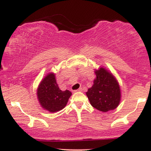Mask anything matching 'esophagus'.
<instances>
[{
    "label": "esophagus",
    "mask_w": 151,
    "mask_h": 151,
    "mask_svg": "<svg viewBox=\"0 0 151 151\" xmlns=\"http://www.w3.org/2000/svg\"><path fill=\"white\" fill-rule=\"evenodd\" d=\"M81 91V89H77V90H74V92H78V91Z\"/></svg>",
    "instance_id": "34e87169"
}]
</instances>
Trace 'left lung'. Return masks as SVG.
I'll return each mask as SVG.
<instances>
[{"mask_svg":"<svg viewBox=\"0 0 151 151\" xmlns=\"http://www.w3.org/2000/svg\"><path fill=\"white\" fill-rule=\"evenodd\" d=\"M93 84L86 93L93 108L102 112L114 110L121 101L119 82L114 75L103 67L95 70Z\"/></svg>","mask_w":151,"mask_h":151,"instance_id":"1","label":"left lung"}]
</instances>
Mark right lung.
<instances>
[{
    "label": "right lung",
    "instance_id": "right-lung-1",
    "mask_svg": "<svg viewBox=\"0 0 151 151\" xmlns=\"http://www.w3.org/2000/svg\"><path fill=\"white\" fill-rule=\"evenodd\" d=\"M37 95L41 106L54 113L65 108L72 92L69 90L62 91L57 84L55 74L49 73L39 84Z\"/></svg>",
    "mask_w": 151,
    "mask_h": 151
}]
</instances>
